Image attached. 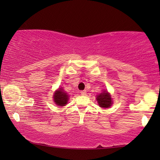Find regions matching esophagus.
<instances>
[{
	"label": "esophagus",
	"instance_id": "1",
	"mask_svg": "<svg viewBox=\"0 0 160 160\" xmlns=\"http://www.w3.org/2000/svg\"><path fill=\"white\" fill-rule=\"evenodd\" d=\"M87 94V92L86 90H83V91H81V95H85Z\"/></svg>",
	"mask_w": 160,
	"mask_h": 160
}]
</instances>
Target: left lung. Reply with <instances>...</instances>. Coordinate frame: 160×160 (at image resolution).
<instances>
[{"label": "left lung", "instance_id": "1", "mask_svg": "<svg viewBox=\"0 0 160 160\" xmlns=\"http://www.w3.org/2000/svg\"><path fill=\"white\" fill-rule=\"evenodd\" d=\"M96 99H97L98 103L99 105V106L103 108H109L113 103L112 98H111L110 93L106 90L102 91V92L99 94L97 96Z\"/></svg>", "mask_w": 160, "mask_h": 160}]
</instances>
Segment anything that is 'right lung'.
<instances>
[{
	"label": "right lung",
	"mask_w": 160,
	"mask_h": 160,
	"mask_svg": "<svg viewBox=\"0 0 160 160\" xmlns=\"http://www.w3.org/2000/svg\"><path fill=\"white\" fill-rule=\"evenodd\" d=\"M53 99L57 106H65L68 101L69 95L62 88H60L54 93Z\"/></svg>",
	"instance_id": "obj_1"
}]
</instances>
